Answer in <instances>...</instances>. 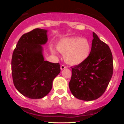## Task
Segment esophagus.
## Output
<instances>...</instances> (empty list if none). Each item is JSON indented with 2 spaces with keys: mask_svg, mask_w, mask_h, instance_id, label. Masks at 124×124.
I'll use <instances>...</instances> for the list:
<instances>
[{
  "mask_svg": "<svg viewBox=\"0 0 124 124\" xmlns=\"http://www.w3.org/2000/svg\"><path fill=\"white\" fill-rule=\"evenodd\" d=\"M67 68V66H65V65H61V70H64V69H65V68Z\"/></svg>",
  "mask_w": 124,
  "mask_h": 124,
  "instance_id": "obj_1",
  "label": "esophagus"
}]
</instances>
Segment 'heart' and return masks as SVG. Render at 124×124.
Masks as SVG:
<instances>
[{
    "instance_id": "obj_1",
    "label": "heart",
    "mask_w": 124,
    "mask_h": 124,
    "mask_svg": "<svg viewBox=\"0 0 124 124\" xmlns=\"http://www.w3.org/2000/svg\"><path fill=\"white\" fill-rule=\"evenodd\" d=\"M56 49L63 54L66 63L77 65L88 58L91 51V46L86 38L73 37L60 40L56 45Z\"/></svg>"
}]
</instances>
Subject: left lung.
I'll return each instance as SVG.
<instances>
[{
  "instance_id": "left-lung-1",
  "label": "left lung",
  "mask_w": 124,
  "mask_h": 124,
  "mask_svg": "<svg viewBox=\"0 0 124 124\" xmlns=\"http://www.w3.org/2000/svg\"><path fill=\"white\" fill-rule=\"evenodd\" d=\"M91 51L84 62L72 68L69 83L73 96L83 101L98 99L104 93L113 74L110 48L93 32Z\"/></svg>"
}]
</instances>
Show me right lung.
<instances>
[{
  "label": "right lung",
  "mask_w": 124,
  "mask_h": 124,
  "mask_svg": "<svg viewBox=\"0 0 124 124\" xmlns=\"http://www.w3.org/2000/svg\"><path fill=\"white\" fill-rule=\"evenodd\" d=\"M47 30L35 28L23 34L12 58L13 82L18 91L30 99H41L52 88L53 81L60 73L58 63L45 61L41 45L47 42Z\"/></svg>",
  "instance_id": "add662e5"
}]
</instances>
